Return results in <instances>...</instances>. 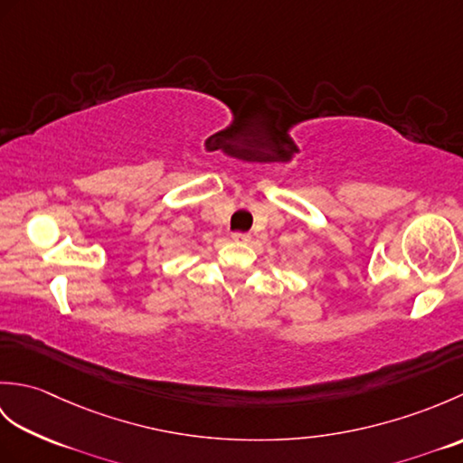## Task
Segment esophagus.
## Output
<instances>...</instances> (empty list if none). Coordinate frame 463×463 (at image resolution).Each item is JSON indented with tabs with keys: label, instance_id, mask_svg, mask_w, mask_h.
Returning a JSON list of instances; mask_svg holds the SVG:
<instances>
[{
	"label": "esophagus",
	"instance_id": "34e87169",
	"mask_svg": "<svg viewBox=\"0 0 463 463\" xmlns=\"http://www.w3.org/2000/svg\"><path fill=\"white\" fill-rule=\"evenodd\" d=\"M232 241H237V242H249V241H250V234H249V232H232Z\"/></svg>",
	"mask_w": 463,
	"mask_h": 463
}]
</instances>
